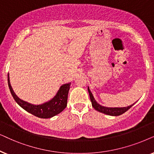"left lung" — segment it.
Wrapping results in <instances>:
<instances>
[{"label": "left lung", "mask_w": 154, "mask_h": 154, "mask_svg": "<svg viewBox=\"0 0 154 154\" xmlns=\"http://www.w3.org/2000/svg\"><path fill=\"white\" fill-rule=\"evenodd\" d=\"M88 91H89L90 99H91L92 106H93L95 110H97V111L102 112V113L109 115V116H120V115L123 114L124 112H125L127 110H128L130 108L132 107V106L134 105L132 104V106H128V107H124V108H108V107H104V106H102L99 105L97 102L96 101V100L94 99L93 95H92L91 92L90 91V90L88 87Z\"/></svg>", "instance_id": "left-lung-1"}]
</instances>
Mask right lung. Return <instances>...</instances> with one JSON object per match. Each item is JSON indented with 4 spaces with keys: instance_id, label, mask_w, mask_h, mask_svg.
I'll return each instance as SVG.
<instances>
[{
    "instance_id": "add662e5",
    "label": "right lung",
    "mask_w": 154,
    "mask_h": 154,
    "mask_svg": "<svg viewBox=\"0 0 154 154\" xmlns=\"http://www.w3.org/2000/svg\"><path fill=\"white\" fill-rule=\"evenodd\" d=\"M8 82L12 96H13V98L17 102L18 105L21 106L23 109L26 110L27 112H30L31 114L34 115V116L38 117V118H52V117L60 113L66 108L67 103V96H68L69 89L71 85L70 83L65 84V85L61 86L56 96L52 100L45 103H43L42 105L35 106L22 101L16 96V94L14 93V91L12 89L11 85H10L9 73H8Z\"/></svg>"
}]
</instances>
